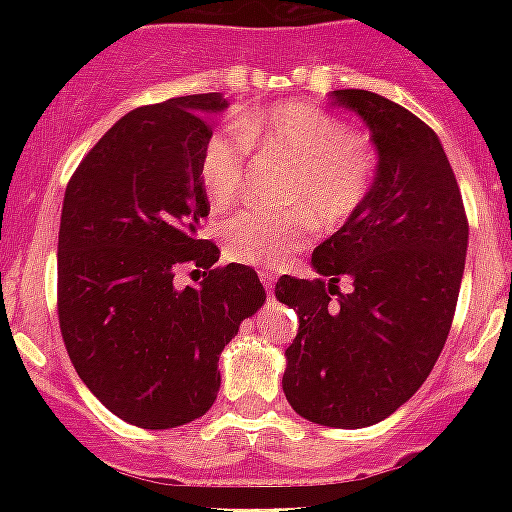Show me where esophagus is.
<instances>
[{"instance_id":"esophagus-1","label":"esophagus","mask_w":512,"mask_h":512,"mask_svg":"<svg viewBox=\"0 0 512 512\" xmlns=\"http://www.w3.org/2000/svg\"><path fill=\"white\" fill-rule=\"evenodd\" d=\"M260 281H263V287L268 289V295L273 292V281H276V276H273L271 271H260Z\"/></svg>"}]
</instances>
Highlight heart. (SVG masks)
Returning <instances> with one entry per match:
<instances>
[{
    "label": "heart",
    "mask_w": 512,
    "mask_h": 512,
    "mask_svg": "<svg viewBox=\"0 0 512 512\" xmlns=\"http://www.w3.org/2000/svg\"><path fill=\"white\" fill-rule=\"evenodd\" d=\"M236 132H215L199 156L204 193L215 207H228L241 193L244 154L257 148L292 164L284 185V212L247 209L225 225V249L236 263L281 268L300 252L311 217L335 228L356 215L374 183L377 159L364 140L337 116L311 103H281L263 114L236 119Z\"/></svg>",
    "instance_id": "heart-1"
}]
</instances>
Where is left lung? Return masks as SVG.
I'll return each mask as SVG.
<instances>
[{"label":"left lung","instance_id":"1","mask_svg":"<svg viewBox=\"0 0 512 512\" xmlns=\"http://www.w3.org/2000/svg\"><path fill=\"white\" fill-rule=\"evenodd\" d=\"M372 132L377 172L356 215L313 249L321 279L281 276L276 300L300 329L284 396L300 417L356 430L385 420L436 366L460 295L468 220L444 146L412 111L369 90H335ZM354 289L342 296L336 281Z\"/></svg>","mask_w":512,"mask_h":512}]
</instances>
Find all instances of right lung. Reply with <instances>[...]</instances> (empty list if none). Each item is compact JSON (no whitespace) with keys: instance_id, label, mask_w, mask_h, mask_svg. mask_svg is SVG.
I'll use <instances>...</instances> for the list:
<instances>
[{"instance_id":"right-lung-1","label":"right lung","mask_w":512,"mask_h":512,"mask_svg":"<svg viewBox=\"0 0 512 512\" xmlns=\"http://www.w3.org/2000/svg\"><path fill=\"white\" fill-rule=\"evenodd\" d=\"M220 92L124 114L76 167L58 233V319L76 374L108 412L167 430L215 404L220 353L265 303L255 268L228 263L175 287L180 265L212 268L199 239V177Z\"/></svg>"}]
</instances>
